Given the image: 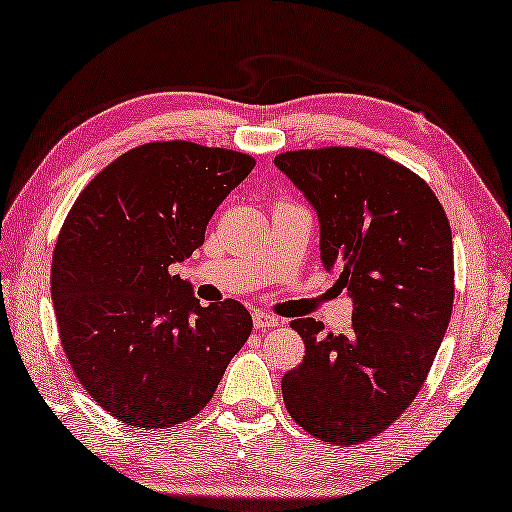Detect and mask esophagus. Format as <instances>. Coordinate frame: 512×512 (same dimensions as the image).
Returning a JSON list of instances; mask_svg holds the SVG:
<instances>
[{"instance_id": "34e87169", "label": "esophagus", "mask_w": 512, "mask_h": 512, "mask_svg": "<svg viewBox=\"0 0 512 512\" xmlns=\"http://www.w3.org/2000/svg\"><path fill=\"white\" fill-rule=\"evenodd\" d=\"M253 325H255V330H268V328H275V325H279V321H277V317H273V314H268V312H255Z\"/></svg>"}]
</instances>
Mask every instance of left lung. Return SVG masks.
Wrapping results in <instances>:
<instances>
[{"instance_id": "left-lung-1", "label": "left lung", "mask_w": 512, "mask_h": 512, "mask_svg": "<svg viewBox=\"0 0 512 512\" xmlns=\"http://www.w3.org/2000/svg\"><path fill=\"white\" fill-rule=\"evenodd\" d=\"M275 165L321 222V262L354 299L347 334L290 323L306 345L281 378L284 405L310 436L336 447L383 433L427 380L449 328L455 273L451 226L418 173L378 151H284Z\"/></svg>"}]
</instances>
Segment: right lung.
<instances>
[{
	"label": "right lung",
	"instance_id": "right-lung-1",
	"mask_svg": "<svg viewBox=\"0 0 512 512\" xmlns=\"http://www.w3.org/2000/svg\"><path fill=\"white\" fill-rule=\"evenodd\" d=\"M253 167L242 151L158 140L118 156L72 204L50 273L59 339L116 420L156 431L198 416L250 336L242 303L200 306L171 264L204 244Z\"/></svg>",
	"mask_w": 512,
	"mask_h": 512
}]
</instances>
